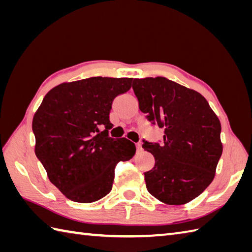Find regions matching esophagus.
<instances>
[{
	"instance_id": "esophagus-1",
	"label": "esophagus",
	"mask_w": 252,
	"mask_h": 252,
	"mask_svg": "<svg viewBox=\"0 0 252 252\" xmlns=\"http://www.w3.org/2000/svg\"><path fill=\"white\" fill-rule=\"evenodd\" d=\"M143 151V148H142V145L140 143H137L136 144V153H141Z\"/></svg>"
}]
</instances>
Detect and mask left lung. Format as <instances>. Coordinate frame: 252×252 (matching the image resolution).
Wrapping results in <instances>:
<instances>
[{"label":"left lung","instance_id":"obj_1","mask_svg":"<svg viewBox=\"0 0 252 252\" xmlns=\"http://www.w3.org/2000/svg\"><path fill=\"white\" fill-rule=\"evenodd\" d=\"M132 88L140 110L164 131L161 144H143L155 158L144 173L147 190L167 205L191 201L215 179L223 151L220 120L200 93L167 78L134 79Z\"/></svg>","mask_w":252,"mask_h":252}]
</instances>
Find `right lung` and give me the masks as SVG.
Here are the masks:
<instances>
[{
	"label": "right lung",
	"mask_w": 252,
	"mask_h": 252,
	"mask_svg": "<svg viewBox=\"0 0 252 252\" xmlns=\"http://www.w3.org/2000/svg\"><path fill=\"white\" fill-rule=\"evenodd\" d=\"M132 80L93 77L62 83L35 111V155L68 199L90 203L105 197L117 163L134 156V143L108 136L112 100L131 89Z\"/></svg>",
	"instance_id": "1"
}]
</instances>
